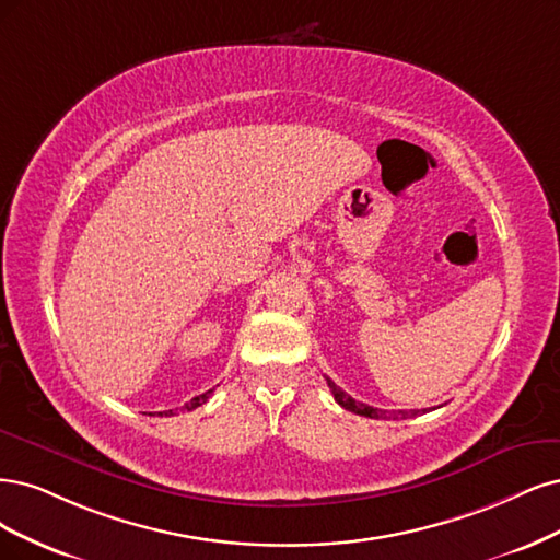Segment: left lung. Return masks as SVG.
Listing matches in <instances>:
<instances>
[{"label":"left lung","instance_id":"8db88e82","mask_svg":"<svg viewBox=\"0 0 560 560\" xmlns=\"http://www.w3.org/2000/svg\"><path fill=\"white\" fill-rule=\"evenodd\" d=\"M326 382H328V386H330V390H332V395H335V400H337L341 407H345V409H349V411H353V413H360V417H368V419H409V417H417V413H419V411H384V409L370 407V405H365V402L353 400L347 390H341V388L332 382V378L326 376Z\"/></svg>","mask_w":560,"mask_h":560}]
</instances>
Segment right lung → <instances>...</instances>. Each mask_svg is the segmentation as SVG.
Wrapping results in <instances>:
<instances>
[{
	"label": "right lung",
	"mask_w": 560,
	"mask_h": 560,
	"mask_svg": "<svg viewBox=\"0 0 560 560\" xmlns=\"http://www.w3.org/2000/svg\"><path fill=\"white\" fill-rule=\"evenodd\" d=\"M211 393H213V388L207 390V393H202V395H195L192 400H188V402L182 407V411H192V409H197L200 405H205V402L211 398ZM176 411H178V407H176V409H170V411H160V417H162V413H165V417H174Z\"/></svg>",
	"instance_id": "obj_1"
}]
</instances>
